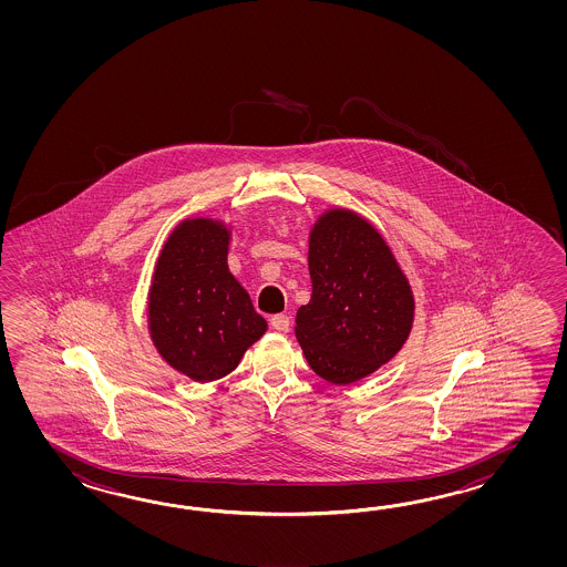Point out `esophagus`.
<instances>
[{
    "instance_id": "obj_1",
    "label": "esophagus",
    "mask_w": 567,
    "mask_h": 567,
    "mask_svg": "<svg viewBox=\"0 0 567 567\" xmlns=\"http://www.w3.org/2000/svg\"><path fill=\"white\" fill-rule=\"evenodd\" d=\"M289 326V316L286 313H276V316H271V328H276L278 332H288Z\"/></svg>"
}]
</instances>
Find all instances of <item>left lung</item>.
Listing matches in <instances>:
<instances>
[{
  "mask_svg": "<svg viewBox=\"0 0 567 567\" xmlns=\"http://www.w3.org/2000/svg\"><path fill=\"white\" fill-rule=\"evenodd\" d=\"M312 298L296 338L313 373L350 385L391 361L410 338L415 300L383 235L350 208H328L310 229Z\"/></svg>",
  "mask_w": 567,
  "mask_h": 567,
  "instance_id": "1",
  "label": "left lung"
}]
</instances>
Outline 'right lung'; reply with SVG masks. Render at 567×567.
<instances>
[{
    "instance_id": "obj_1",
    "label": "right lung",
    "mask_w": 567,
    "mask_h": 567,
    "mask_svg": "<svg viewBox=\"0 0 567 567\" xmlns=\"http://www.w3.org/2000/svg\"><path fill=\"white\" fill-rule=\"evenodd\" d=\"M229 225L220 218H184L162 245L147 293V330L157 354L196 383L235 371L267 330L229 271Z\"/></svg>"
}]
</instances>
